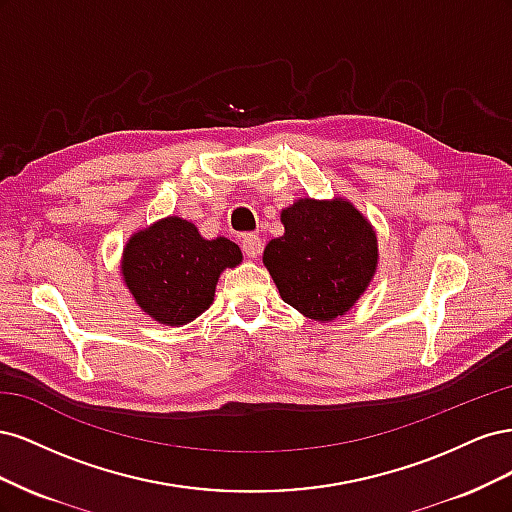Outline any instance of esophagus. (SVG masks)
Returning a JSON list of instances; mask_svg holds the SVG:
<instances>
[{
    "label": "esophagus",
    "mask_w": 512,
    "mask_h": 512,
    "mask_svg": "<svg viewBox=\"0 0 512 512\" xmlns=\"http://www.w3.org/2000/svg\"><path fill=\"white\" fill-rule=\"evenodd\" d=\"M241 247H243V254L247 258H258L262 254V247H265V243H262V239L258 235H243Z\"/></svg>",
    "instance_id": "34e87169"
}]
</instances>
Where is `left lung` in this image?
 <instances>
[{
	"instance_id": "1",
	"label": "left lung",
	"mask_w": 512,
	"mask_h": 512,
	"mask_svg": "<svg viewBox=\"0 0 512 512\" xmlns=\"http://www.w3.org/2000/svg\"><path fill=\"white\" fill-rule=\"evenodd\" d=\"M284 237L265 247L282 299L314 320L344 316L378 265L371 226L346 200H297L282 211Z\"/></svg>"
}]
</instances>
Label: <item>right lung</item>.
<instances>
[{"mask_svg": "<svg viewBox=\"0 0 512 512\" xmlns=\"http://www.w3.org/2000/svg\"><path fill=\"white\" fill-rule=\"evenodd\" d=\"M241 250L224 237L203 239L194 224L166 218L128 241L123 277L136 303L162 324L179 327L213 303L226 267H237Z\"/></svg>", "mask_w": 512, "mask_h": 512, "instance_id": "add662e5", "label": "right lung"}]
</instances>
